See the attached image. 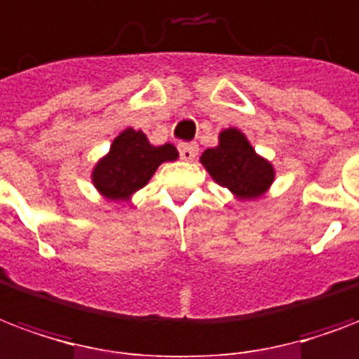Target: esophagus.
Returning <instances> with one entry per match:
<instances>
[{"instance_id":"esophagus-1","label":"esophagus","mask_w":359,"mask_h":359,"mask_svg":"<svg viewBox=\"0 0 359 359\" xmlns=\"http://www.w3.org/2000/svg\"><path fill=\"white\" fill-rule=\"evenodd\" d=\"M179 154L184 161H192L198 156V144H180Z\"/></svg>"}]
</instances>
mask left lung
I'll return each mask as SVG.
<instances>
[{"mask_svg":"<svg viewBox=\"0 0 359 359\" xmlns=\"http://www.w3.org/2000/svg\"><path fill=\"white\" fill-rule=\"evenodd\" d=\"M201 163L220 187L240 198H259L274 180L272 165L259 158L238 129L220 133V144L201 156Z\"/></svg>","mask_w":359,"mask_h":359,"instance_id":"1","label":"left lung"}]
</instances>
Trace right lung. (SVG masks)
Returning a JSON list of instances; mask_svg holds the SVG:
<instances>
[{"label":"right lung","instance_id":"obj_1","mask_svg":"<svg viewBox=\"0 0 359 359\" xmlns=\"http://www.w3.org/2000/svg\"><path fill=\"white\" fill-rule=\"evenodd\" d=\"M172 144L152 146L144 133L126 129L93 171L95 187L110 200H123L150 180L159 163L177 159Z\"/></svg>","mask_w":359,"mask_h":359}]
</instances>
